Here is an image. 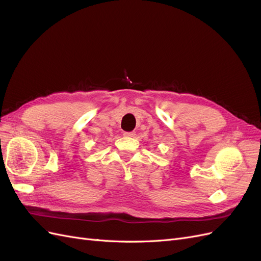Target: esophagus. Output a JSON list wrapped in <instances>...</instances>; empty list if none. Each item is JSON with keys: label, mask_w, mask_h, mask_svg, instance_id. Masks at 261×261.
Masks as SVG:
<instances>
[{"label": "esophagus", "mask_w": 261, "mask_h": 261, "mask_svg": "<svg viewBox=\"0 0 261 261\" xmlns=\"http://www.w3.org/2000/svg\"><path fill=\"white\" fill-rule=\"evenodd\" d=\"M124 136L125 137H134V136H135V133H134V132H125Z\"/></svg>", "instance_id": "34e87169"}]
</instances>
